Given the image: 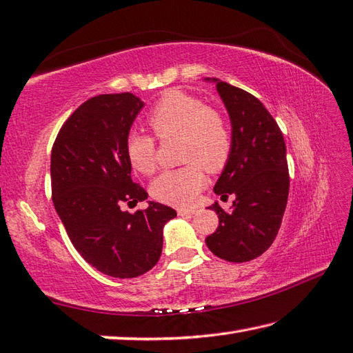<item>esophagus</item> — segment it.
<instances>
[{
    "label": "esophagus",
    "instance_id": "1",
    "mask_svg": "<svg viewBox=\"0 0 353 353\" xmlns=\"http://www.w3.org/2000/svg\"><path fill=\"white\" fill-rule=\"evenodd\" d=\"M197 212V210L196 208H181V210H177V214L179 216H192V214H196Z\"/></svg>",
    "mask_w": 353,
    "mask_h": 353
}]
</instances>
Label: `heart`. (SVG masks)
<instances>
[{
    "label": "heart",
    "mask_w": 353,
    "mask_h": 353,
    "mask_svg": "<svg viewBox=\"0 0 353 353\" xmlns=\"http://www.w3.org/2000/svg\"><path fill=\"white\" fill-rule=\"evenodd\" d=\"M148 122L162 139L182 136V161L186 162L185 167L162 171L151 185V192L165 203L190 205L205 186L203 168L210 172L220 171L230 159V127L202 99L177 90L156 103ZM125 154L133 170L150 174L156 168L154 137L139 130L130 131Z\"/></svg>",
    "instance_id": "1"
}]
</instances>
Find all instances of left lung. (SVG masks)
I'll list each match as a JSON object with an SVG mask.
<instances>
[{"label": "left lung", "mask_w": 353, "mask_h": 353, "mask_svg": "<svg viewBox=\"0 0 353 353\" xmlns=\"http://www.w3.org/2000/svg\"><path fill=\"white\" fill-rule=\"evenodd\" d=\"M203 81L216 85L231 122V154L214 192L223 200L236 196L230 212L219 202L210 206L219 226L205 241L219 259L243 263L260 257L279 234L289 196L286 143L255 96L217 78Z\"/></svg>", "instance_id": "8db88e82"}]
</instances>
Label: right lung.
Wrapping results in <instances>:
<instances>
[{"label": "right lung", "mask_w": 353, "mask_h": 353, "mask_svg": "<svg viewBox=\"0 0 353 353\" xmlns=\"http://www.w3.org/2000/svg\"><path fill=\"white\" fill-rule=\"evenodd\" d=\"M145 102L131 93L85 101L62 125L52 148L53 205L82 259L116 279L139 277L162 254L163 226L176 211L157 202L122 211L123 202L147 200L131 181L125 139Z\"/></svg>", "instance_id": "1"}]
</instances>
